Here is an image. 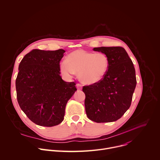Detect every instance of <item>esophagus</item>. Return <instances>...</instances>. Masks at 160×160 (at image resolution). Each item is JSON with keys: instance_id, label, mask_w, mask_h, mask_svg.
<instances>
[{"instance_id": "esophagus-1", "label": "esophagus", "mask_w": 160, "mask_h": 160, "mask_svg": "<svg viewBox=\"0 0 160 160\" xmlns=\"http://www.w3.org/2000/svg\"><path fill=\"white\" fill-rule=\"evenodd\" d=\"M77 87L78 90H81L82 88V85L81 83H77Z\"/></svg>"}]
</instances>
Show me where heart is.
Here are the masks:
<instances>
[{
  "label": "heart",
  "instance_id": "heart-1",
  "mask_svg": "<svg viewBox=\"0 0 160 160\" xmlns=\"http://www.w3.org/2000/svg\"><path fill=\"white\" fill-rule=\"evenodd\" d=\"M109 66V59L105 54L78 49L68 54L66 61L61 62L60 70L68 76L78 73L79 78L83 83L92 85L104 78Z\"/></svg>",
  "mask_w": 160,
  "mask_h": 160
}]
</instances>
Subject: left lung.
Wrapping results in <instances>:
<instances>
[{
	"mask_svg": "<svg viewBox=\"0 0 160 160\" xmlns=\"http://www.w3.org/2000/svg\"><path fill=\"white\" fill-rule=\"evenodd\" d=\"M109 62L108 72L99 82L83 87L87 117L96 123L120 119L131 105L137 80L133 64L122 47L95 48Z\"/></svg>",
	"mask_w": 160,
	"mask_h": 160,
	"instance_id": "obj_1",
	"label": "left lung"
}]
</instances>
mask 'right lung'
<instances>
[{
	"label": "right lung",
	"mask_w": 160,
	"mask_h": 160,
	"mask_svg": "<svg viewBox=\"0 0 160 160\" xmlns=\"http://www.w3.org/2000/svg\"><path fill=\"white\" fill-rule=\"evenodd\" d=\"M64 52L63 49H33L19 65L17 100L27 117L38 125L61 123L66 105L77 90L74 82H66L60 76L59 63Z\"/></svg>",
	"instance_id": "1"
}]
</instances>
